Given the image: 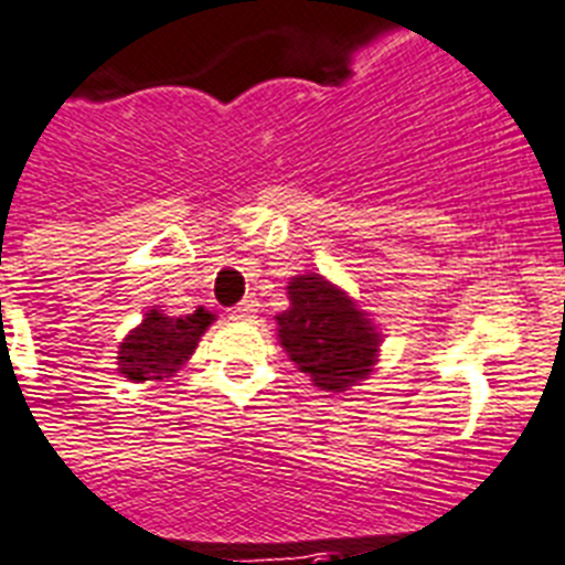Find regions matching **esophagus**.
I'll return each instance as SVG.
<instances>
[{
    "label": "esophagus",
    "mask_w": 565,
    "mask_h": 565,
    "mask_svg": "<svg viewBox=\"0 0 565 565\" xmlns=\"http://www.w3.org/2000/svg\"><path fill=\"white\" fill-rule=\"evenodd\" d=\"M256 315V300L254 297H248V300H242L236 309L231 311V317H236V320H250V317Z\"/></svg>",
    "instance_id": "esophagus-1"
}]
</instances>
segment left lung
<instances>
[{"instance_id":"left-lung-1","label":"left lung","mask_w":565,"mask_h":565,"mask_svg":"<svg viewBox=\"0 0 565 565\" xmlns=\"http://www.w3.org/2000/svg\"><path fill=\"white\" fill-rule=\"evenodd\" d=\"M288 300L291 309L277 315V332L297 370L326 393L370 377L381 334L347 291L320 274H300L288 282Z\"/></svg>"}]
</instances>
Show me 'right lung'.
Instances as JSON below:
<instances>
[{
	"instance_id": "right-lung-1",
	"label": "right lung",
	"mask_w": 565,
	"mask_h": 565,
	"mask_svg": "<svg viewBox=\"0 0 565 565\" xmlns=\"http://www.w3.org/2000/svg\"><path fill=\"white\" fill-rule=\"evenodd\" d=\"M216 317L204 309H195L193 315L167 317L158 309L143 317L138 329L126 334L118 349V372L129 381H161L179 372V366L188 363L193 355L204 329Z\"/></svg>"
}]
</instances>
